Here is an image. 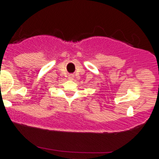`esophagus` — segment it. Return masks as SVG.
<instances>
[{
    "label": "esophagus",
    "mask_w": 159,
    "mask_h": 159,
    "mask_svg": "<svg viewBox=\"0 0 159 159\" xmlns=\"http://www.w3.org/2000/svg\"><path fill=\"white\" fill-rule=\"evenodd\" d=\"M69 78H70V80L74 79V75H70V76H69Z\"/></svg>",
    "instance_id": "obj_1"
}]
</instances>
